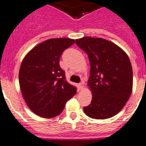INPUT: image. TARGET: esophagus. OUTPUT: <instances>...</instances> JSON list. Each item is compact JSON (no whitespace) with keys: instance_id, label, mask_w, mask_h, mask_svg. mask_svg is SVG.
Segmentation results:
<instances>
[{"instance_id":"esophagus-1","label":"esophagus","mask_w":146,"mask_h":146,"mask_svg":"<svg viewBox=\"0 0 146 146\" xmlns=\"http://www.w3.org/2000/svg\"><path fill=\"white\" fill-rule=\"evenodd\" d=\"M84 86H85V82H80V83H79V85H78V86H79V88L80 89H82V88H84Z\"/></svg>"}]
</instances>
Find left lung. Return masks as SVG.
Instances as JSON below:
<instances>
[{"instance_id": "obj_1", "label": "left lung", "mask_w": 146, "mask_h": 146, "mask_svg": "<svg viewBox=\"0 0 146 146\" xmlns=\"http://www.w3.org/2000/svg\"><path fill=\"white\" fill-rule=\"evenodd\" d=\"M76 44L88 56V86L92 100L83 108L88 116L107 119L123 109L132 92L133 74L128 55L118 45L102 38L86 36Z\"/></svg>"}]
</instances>
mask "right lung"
Listing matches in <instances>:
<instances>
[{"mask_svg": "<svg viewBox=\"0 0 146 146\" xmlns=\"http://www.w3.org/2000/svg\"><path fill=\"white\" fill-rule=\"evenodd\" d=\"M74 39H47L27 53L19 71V82L25 103L33 113L43 118H53L63 111L67 101L77 93L66 80L60 67V55Z\"/></svg>", "mask_w": 146, "mask_h": 146, "instance_id": "1", "label": "right lung"}]
</instances>
